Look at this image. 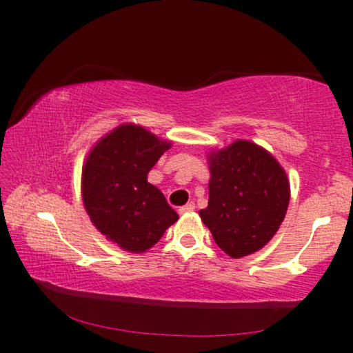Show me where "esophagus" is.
<instances>
[{"label":"esophagus","mask_w":353,"mask_h":353,"mask_svg":"<svg viewBox=\"0 0 353 353\" xmlns=\"http://www.w3.org/2000/svg\"><path fill=\"white\" fill-rule=\"evenodd\" d=\"M194 209H196L194 202H188V204L182 205V208H179V214H189V212H192Z\"/></svg>","instance_id":"obj_1"}]
</instances>
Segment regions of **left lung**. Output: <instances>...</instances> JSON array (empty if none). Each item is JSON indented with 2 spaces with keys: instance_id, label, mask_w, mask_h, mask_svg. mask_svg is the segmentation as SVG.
<instances>
[{
  "instance_id": "obj_1",
  "label": "left lung",
  "mask_w": 353,
  "mask_h": 353,
  "mask_svg": "<svg viewBox=\"0 0 353 353\" xmlns=\"http://www.w3.org/2000/svg\"><path fill=\"white\" fill-rule=\"evenodd\" d=\"M209 205L201 210L216 244L230 257L257 252L281 228L290 199L287 174L261 145L239 139L209 154Z\"/></svg>"
}]
</instances>
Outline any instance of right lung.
<instances>
[{
	"label": "right lung",
	"mask_w": 353,
	"mask_h": 353,
	"mask_svg": "<svg viewBox=\"0 0 353 353\" xmlns=\"http://www.w3.org/2000/svg\"><path fill=\"white\" fill-rule=\"evenodd\" d=\"M171 148L136 124H121L89 152L83 168V202L92 224L128 252L156 244L179 219L148 172Z\"/></svg>",
	"instance_id": "right-lung-1"
}]
</instances>
